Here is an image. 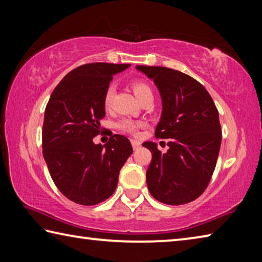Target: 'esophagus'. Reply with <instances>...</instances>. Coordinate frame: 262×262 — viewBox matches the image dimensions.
<instances>
[{
  "instance_id": "1",
  "label": "esophagus",
  "mask_w": 262,
  "mask_h": 262,
  "mask_svg": "<svg viewBox=\"0 0 262 262\" xmlns=\"http://www.w3.org/2000/svg\"><path fill=\"white\" fill-rule=\"evenodd\" d=\"M131 144H132V147H134V149H138L140 147V141L136 140V139H131Z\"/></svg>"
}]
</instances>
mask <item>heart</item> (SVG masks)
I'll use <instances>...</instances> for the list:
<instances>
[{"instance_id":"b5f03b06","label":"heart","mask_w":262,"mask_h":262,"mask_svg":"<svg viewBox=\"0 0 262 262\" xmlns=\"http://www.w3.org/2000/svg\"><path fill=\"white\" fill-rule=\"evenodd\" d=\"M131 87L134 90L135 94L137 98H138L140 101L143 100L145 96H147L152 93V89L150 86L143 79H135L131 82ZM114 87L109 86L107 90L104 92V96H103V104L105 108H110L113 103V98H114ZM118 128L123 132H126V134H131L135 135L138 131V128L140 127V123L132 121V119H123V121L119 122L117 124Z\"/></svg>"}]
</instances>
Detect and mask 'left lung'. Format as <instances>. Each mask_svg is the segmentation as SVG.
<instances>
[{
  "instance_id": "1",
  "label": "left lung",
  "mask_w": 262,
  "mask_h": 262,
  "mask_svg": "<svg viewBox=\"0 0 262 262\" xmlns=\"http://www.w3.org/2000/svg\"><path fill=\"white\" fill-rule=\"evenodd\" d=\"M136 68L153 79L161 95L155 137L170 138L166 153L152 141L143 144L152 153L146 172L148 190L160 203H191L204 193L216 166L222 140L217 109L194 78L164 67Z\"/></svg>"
}]
</instances>
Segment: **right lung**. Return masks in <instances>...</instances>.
<instances>
[{
	"label": "right lung",
	"mask_w": 262,
	"mask_h": 262,
	"mask_svg": "<svg viewBox=\"0 0 262 262\" xmlns=\"http://www.w3.org/2000/svg\"><path fill=\"white\" fill-rule=\"evenodd\" d=\"M130 64L90 63L73 69L55 87L45 110L42 154L55 185L68 199L93 206L116 190L121 168L132 154L126 137L93 143L105 115L103 96L114 75Z\"/></svg>",
	"instance_id": "add662e5"
}]
</instances>
